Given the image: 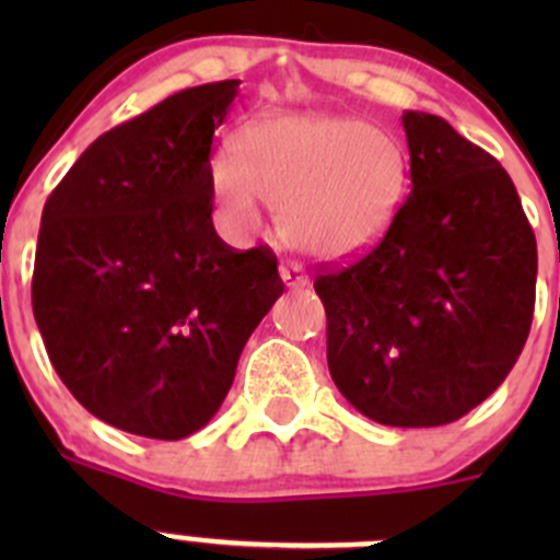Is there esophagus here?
<instances>
[{
	"instance_id": "34e87169",
	"label": "esophagus",
	"mask_w": 560,
	"mask_h": 560,
	"mask_svg": "<svg viewBox=\"0 0 560 560\" xmlns=\"http://www.w3.org/2000/svg\"><path fill=\"white\" fill-rule=\"evenodd\" d=\"M281 281H284L287 290H303V287H308V276L303 273L298 265H281Z\"/></svg>"
}]
</instances>
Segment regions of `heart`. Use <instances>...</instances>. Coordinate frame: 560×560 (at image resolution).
Masks as SVG:
<instances>
[{
    "label": "heart",
    "instance_id": "obj_1",
    "mask_svg": "<svg viewBox=\"0 0 560 560\" xmlns=\"http://www.w3.org/2000/svg\"><path fill=\"white\" fill-rule=\"evenodd\" d=\"M241 151L211 162L219 208L241 233L262 222V200L281 211V235L314 259H349L380 244L406 189L409 154L369 121L290 113L248 127Z\"/></svg>",
    "mask_w": 560,
    "mask_h": 560
}]
</instances>
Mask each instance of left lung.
I'll return each mask as SVG.
<instances>
[{
  "label": "left lung",
  "instance_id": "1",
  "mask_svg": "<svg viewBox=\"0 0 560 560\" xmlns=\"http://www.w3.org/2000/svg\"><path fill=\"white\" fill-rule=\"evenodd\" d=\"M411 195L382 244L316 276L327 365L369 420L433 428L482 404L521 358L536 238L504 167L444 118L406 110Z\"/></svg>",
  "mask_w": 560,
  "mask_h": 560
}]
</instances>
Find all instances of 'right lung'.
<instances>
[{
  "label": "right lung",
  "mask_w": 560,
  "mask_h": 560,
  "mask_svg": "<svg viewBox=\"0 0 560 560\" xmlns=\"http://www.w3.org/2000/svg\"><path fill=\"white\" fill-rule=\"evenodd\" d=\"M238 83L184 89L100 135L45 200L39 336L78 404L135 436L208 425L284 292L268 248L213 230L211 143Z\"/></svg>",
  "instance_id": "right-lung-1"
}]
</instances>
